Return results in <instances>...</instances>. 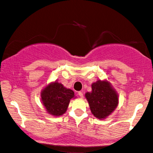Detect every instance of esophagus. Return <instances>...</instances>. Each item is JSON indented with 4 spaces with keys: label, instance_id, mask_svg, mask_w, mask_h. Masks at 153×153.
Wrapping results in <instances>:
<instances>
[{
    "label": "esophagus",
    "instance_id": "obj_1",
    "mask_svg": "<svg viewBox=\"0 0 153 153\" xmlns=\"http://www.w3.org/2000/svg\"><path fill=\"white\" fill-rule=\"evenodd\" d=\"M78 94L79 96H80V98H83V93H82L81 91L78 92Z\"/></svg>",
    "mask_w": 153,
    "mask_h": 153
}]
</instances>
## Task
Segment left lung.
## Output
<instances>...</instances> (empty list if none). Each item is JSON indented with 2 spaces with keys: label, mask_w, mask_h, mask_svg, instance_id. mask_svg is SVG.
<instances>
[{
  "label": "left lung",
  "mask_w": 153,
  "mask_h": 153,
  "mask_svg": "<svg viewBox=\"0 0 153 153\" xmlns=\"http://www.w3.org/2000/svg\"><path fill=\"white\" fill-rule=\"evenodd\" d=\"M91 113L98 119H104L118 105V95L107 80H97L92 84V91L85 93Z\"/></svg>",
  "instance_id": "left-lung-1"
}]
</instances>
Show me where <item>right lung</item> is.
<instances>
[{
  "mask_svg": "<svg viewBox=\"0 0 153 153\" xmlns=\"http://www.w3.org/2000/svg\"><path fill=\"white\" fill-rule=\"evenodd\" d=\"M41 100L47 112L54 116H60L65 113L70 101L75 98L72 90L64 87L61 83H50L42 91Z\"/></svg>",
  "mask_w": 153,
  "mask_h": 153,
  "instance_id": "obj_1",
  "label": "right lung"
}]
</instances>
